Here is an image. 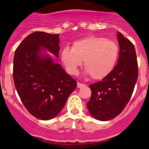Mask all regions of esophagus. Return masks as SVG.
Listing matches in <instances>:
<instances>
[{"instance_id":"esophagus-1","label":"esophagus","mask_w":149,"mask_h":149,"mask_svg":"<svg viewBox=\"0 0 149 149\" xmlns=\"http://www.w3.org/2000/svg\"><path fill=\"white\" fill-rule=\"evenodd\" d=\"M77 88H82V87H84V86H86L85 84H81V83H79V82H77Z\"/></svg>"}]
</instances>
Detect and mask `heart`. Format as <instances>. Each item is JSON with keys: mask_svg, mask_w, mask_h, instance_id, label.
Returning <instances> with one entry per match:
<instances>
[{"mask_svg": "<svg viewBox=\"0 0 149 149\" xmlns=\"http://www.w3.org/2000/svg\"><path fill=\"white\" fill-rule=\"evenodd\" d=\"M119 46L104 37L89 36L74 41L72 48H63L60 60L68 74L76 75L84 60L86 72L95 80L103 79L113 70L119 57Z\"/></svg>", "mask_w": 149, "mask_h": 149, "instance_id": "obj_1", "label": "heart"}]
</instances>
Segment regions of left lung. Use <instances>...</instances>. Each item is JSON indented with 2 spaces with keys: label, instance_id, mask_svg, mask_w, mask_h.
Here are the masks:
<instances>
[{
  "label": "left lung",
  "instance_id": "left-lung-1",
  "mask_svg": "<svg viewBox=\"0 0 149 149\" xmlns=\"http://www.w3.org/2000/svg\"><path fill=\"white\" fill-rule=\"evenodd\" d=\"M119 56L116 65L102 81L89 85L92 90L86 106L100 121H108L121 113L134 92L138 78L136 51L130 40L118 32Z\"/></svg>",
  "mask_w": 149,
  "mask_h": 149
}]
</instances>
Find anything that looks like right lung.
<instances>
[{"label":"right lung","mask_w":149,"mask_h":149,"mask_svg":"<svg viewBox=\"0 0 149 149\" xmlns=\"http://www.w3.org/2000/svg\"><path fill=\"white\" fill-rule=\"evenodd\" d=\"M60 34L34 32L16 48L13 59V81L27 110L42 120L58 115L77 82L54 62L48 51L59 57Z\"/></svg>","instance_id":"obj_1"}]
</instances>
